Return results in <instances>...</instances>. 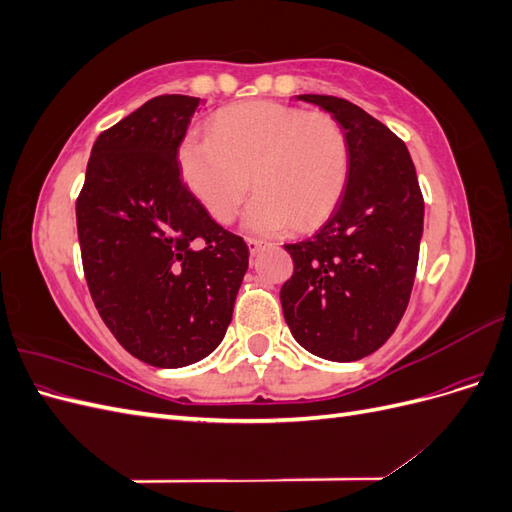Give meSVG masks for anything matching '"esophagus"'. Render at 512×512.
<instances>
[{
	"instance_id": "34e87169",
	"label": "esophagus",
	"mask_w": 512,
	"mask_h": 512,
	"mask_svg": "<svg viewBox=\"0 0 512 512\" xmlns=\"http://www.w3.org/2000/svg\"><path fill=\"white\" fill-rule=\"evenodd\" d=\"M247 247H250V254L256 256V254L265 250V247H269V243L262 241V239H247Z\"/></svg>"
}]
</instances>
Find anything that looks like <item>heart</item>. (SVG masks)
Listing matches in <instances>:
<instances>
[{
    "label": "heart",
    "instance_id": "1",
    "mask_svg": "<svg viewBox=\"0 0 512 512\" xmlns=\"http://www.w3.org/2000/svg\"><path fill=\"white\" fill-rule=\"evenodd\" d=\"M211 136H188L179 164L188 188L213 220H235L254 188L243 226L277 235L292 224L324 222L344 194L350 149L329 113H307L280 102H243L213 117Z\"/></svg>",
    "mask_w": 512,
    "mask_h": 512
}]
</instances>
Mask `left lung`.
Segmentation results:
<instances>
[{"instance_id":"obj_1","label":"left lung","mask_w":512,"mask_h":512,"mask_svg":"<svg viewBox=\"0 0 512 512\" xmlns=\"http://www.w3.org/2000/svg\"><path fill=\"white\" fill-rule=\"evenodd\" d=\"M344 128L348 181L312 239L284 245L294 273L280 299L292 337L320 359L359 361L404 316L423 237V194L408 147L361 106L305 94Z\"/></svg>"}]
</instances>
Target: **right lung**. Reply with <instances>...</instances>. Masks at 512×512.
<instances>
[{"instance_id":"obj_1","label":"right lung","mask_w":512,"mask_h":512,"mask_svg":"<svg viewBox=\"0 0 512 512\" xmlns=\"http://www.w3.org/2000/svg\"><path fill=\"white\" fill-rule=\"evenodd\" d=\"M205 100L158 96L98 136L76 200L98 314L138 361L175 369L226 335L250 262L181 181L179 145Z\"/></svg>"}]
</instances>
